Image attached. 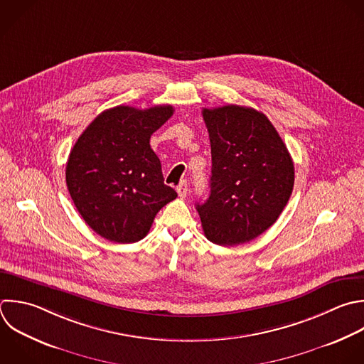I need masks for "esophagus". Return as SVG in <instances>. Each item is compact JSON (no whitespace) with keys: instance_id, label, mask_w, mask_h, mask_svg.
<instances>
[{"instance_id":"obj_1","label":"esophagus","mask_w":364,"mask_h":364,"mask_svg":"<svg viewBox=\"0 0 364 364\" xmlns=\"http://www.w3.org/2000/svg\"><path fill=\"white\" fill-rule=\"evenodd\" d=\"M176 192H178V195H179L181 198H185V196H186V193H188V183H186V181H182V182L178 185Z\"/></svg>"}]
</instances>
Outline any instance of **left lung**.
<instances>
[{
	"mask_svg": "<svg viewBox=\"0 0 364 364\" xmlns=\"http://www.w3.org/2000/svg\"><path fill=\"white\" fill-rule=\"evenodd\" d=\"M210 193L196 203L205 236L220 246L250 242L284 209L294 183L291 156L267 117L253 108H203Z\"/></svg>",
	"mask_w": 364,
	"mask_h": 364,
	"instance_id": "1",
	"label": "left lung"
}]
</instances>
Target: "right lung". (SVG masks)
Returning a JSON list of instances; mask_svg holds the SVG:
<instances>
[{
    "mask_svg": "<svg viewBox=\"0 0 364 364\" xmlns=\"http://www.w3.org/2000/svg\"><path fill=\"white\" fill-rule=\"evenodd\" d=\"M171 105H119L100 114L75 142L65 169L77 210L100 236L134 243L178 193L164 183L151 135L171 117Z\"/></svg>",
    "mask_w": 364,
    "mask_h": 364,
    "instance_id": "1",
    "label": "right lung"
}]
</instances>
